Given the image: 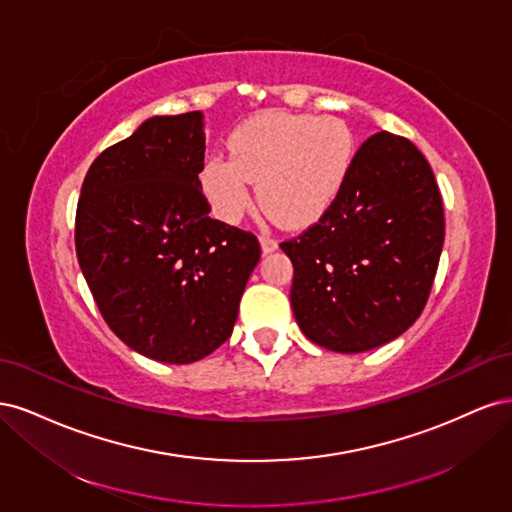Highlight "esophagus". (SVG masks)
I'll list each match as a JSON object with an SVG mask.
<instances>
[{"instance_id":"34e87169","label":"esophagus","mask_w":512,"mask_h":512,"mask_svg":"<svg viewBox=\"0 0 512 512\" xmlns=\"http://www.w3.org/2000/svg\"><path fill=\"white\" fill-rule=\"evenodd\" d=\"M260 245H262V252L269 254V252H275L280 243H277V239H273L269 235H260Z\"/></svg>"}]
</instances>
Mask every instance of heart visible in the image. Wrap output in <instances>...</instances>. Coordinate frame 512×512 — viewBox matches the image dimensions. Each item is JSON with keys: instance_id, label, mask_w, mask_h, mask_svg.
I'll return each instance as SVG.
<instances>
[{"instance_id": "b5f03b06", "label": "heart", "mask_w": 512, "mask_h": 512, "mask_svg": "<svg viewBox=\"0 0 512 512\" xmlns=\"http://www.w3.org/2000/svg\"><path fill=\"white\" fill-rule=\"evenodd\" d=\"M230 160L213 156L200 185L220 220L237 224L254 203L286 226L322 218L342 194L356 158V138L344 119L269 111L243 121L228 138Z\"/></svg>"}]
</instances>
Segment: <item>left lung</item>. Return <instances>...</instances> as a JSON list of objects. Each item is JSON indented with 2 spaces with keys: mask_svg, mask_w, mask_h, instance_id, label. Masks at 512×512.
Here are the masks:
<instances>
[{
  "mask_svg": "<svg viewBox=\"0 0 512 512\" xmlns=\"http://www.w3.org/2000/svg\"><path fill=\"white\" fill-rule=\"evenodd\" d=\"M444 243L440 188L406 136L376 132L329 211L282 241L301 331L333 352H365L421 316Z\"/></svg>",
  "mask_w": 512,
  "mask_h": 512,
  "instance_id": "1",
  "label": "left lung"
}]
</instances>
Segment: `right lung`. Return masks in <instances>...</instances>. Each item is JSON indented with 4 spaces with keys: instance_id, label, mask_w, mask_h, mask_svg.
I'll return each instance as SVG.
<instances>
[{
    "instance_id": "add662e5",
    "label": "right lung",
    "mask_w": 512,
    "mask_h": 512,
    "mask_svg": "<svg viewBox=\"0 0 512 512\" xmlns=\"http://www.w3.org/2000/svg\"><path fill=\"white\" fill-rule=\"evenodd\" d=\"M203 115L151 117L89 166L74 245L104 322L160 363H194L232 333L260 260L254 232L209 218Z\"/></svg>"
}]
</instances>
